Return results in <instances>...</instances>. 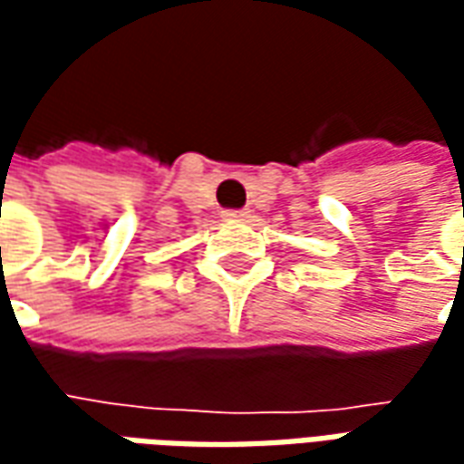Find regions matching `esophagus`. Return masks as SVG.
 <instances>
[{
	"label": "esophagus",
	"instance_id": "esophagus-1",
	"mask_svg": "<svg viewBox=\"0 0 464 464\" xmlns=\"http://www.w3.org/2000/svg\"><path fill=\"white\" fill-rule=\"evenodd\" d=\"M223 218L226 221H243V218H248V211H223Z\"/></svg>",
	"mask_w": 464,
	"mask_h": 464
}]
</instances>
